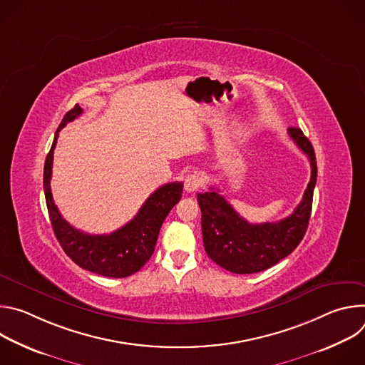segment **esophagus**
I'll return each instance as SVG.
<instances>
[{"label":"esophagus","mask_w":365,"mask_h":365,"mask_svg":"<svg viewBox=\"0 0 365 365\" xmlns=\"http://www.w3.org/2000/svg\"><path fill=\"white\" fill-rule=\"evenodd\" d=\"M200 185V179L197 175H187L185 179V190L189 193H193L195 190H197Z\"/></svg>","instance_id":"1"}]
</instances>
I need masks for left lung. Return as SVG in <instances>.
Listing matches in <instances>:
<instances>
[{"mask_svg": "<svg viewBox=\"0 0 365 365\" xmlns=\"http://www.w3.org/2000/svg\"><path fill=\"white\" fill-rule=\"evenodd\" d=\"M287 133L307 155L312 169L302 202L292 215L277 222L251 224L214 187L197 193L205 251L212 262L231 273L251 274L277 264L306 234L318 175L315 150L300 128L290 127Z\"/></svg>", "mask_w": 365, "mask_h": 365, "instance_id": "8db88e82", "label": "left lung"}]
</instances>
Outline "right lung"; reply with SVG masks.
<instances>
[{"mask_svg": "<svg viewBox=\"0 0 365 365\" xmlns=\"http://www.w3.org/2000/svg\"><path fill=\"white\" fill-rule=\"evenodd\" d=\"M81 114L82 108L78 103L66 113L44 162L43 187L50 222L63 251L79 267L106 277H128L150 259L163 221L182 197L183 183H166L154 190L140 207L137 215L111 234L91 235L73 228L63 220L55 205L50 190V179L59 131Z\"/></svg>", "mask_w": 365, "mask_h": 365, "instance_id": "1", "label": "right lung"}]
</instances>
